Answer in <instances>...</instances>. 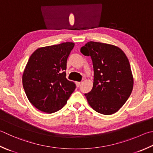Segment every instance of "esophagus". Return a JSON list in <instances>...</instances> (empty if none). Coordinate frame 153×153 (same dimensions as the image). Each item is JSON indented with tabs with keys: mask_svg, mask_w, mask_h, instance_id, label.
<instances>
[{
	"mask_svg": "<svg viewBox=\"0 0 153 153\" xmlns=\"http://www.w3.org/2000/svg\"><path fill=\"white\" fill-rule=\"evenodd\" d=\"M80 84H81V82H76V84L77 87H79Z\"/></svg>",
	"mask_w": 153,
	"mask_h": 153,
	"instance_id": "34e87169",
	"label": "esophagus"
}]
</instances>
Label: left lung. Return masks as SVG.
Here are the masks:
<instances>
[{
	"instance_id": "left-lung-1",
	"label": "left lung",
	"mask_w": 153,
	"mask_h": 153,
	"mask_svg": "<svg viewBox=\"0 0 153 153\" xmlns=\"http://www.w3.org/2000/svg\"><path fill=\"white\" fill-rule=\"evenodd\" d=\"M90 56L94 68L93 88L85 94L97 112L110 115L120 109L131 94L133 77L126 55L118 47L90 41L80 49Z\"/></svg>"
}]
</instances>
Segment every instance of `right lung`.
<instances>
[{
    "mask_svg": "<svg viewBox=\"0 0 153 153\" xmlns=\"http://www.w3.org/2000/svg\"><path fill=\"white\" fill-rule=\"evenodd\" d=\"M71 42L39 48L30 55L23 74L27 98L34 106L46 113L59 110L76 89L66 78L65 70Z\"/></svg>",
    "mask_w": 153,
    "mask_h": 153,
    "instance_id": "right-lung-1",
    "label": "right lung"
}]
</instances>
